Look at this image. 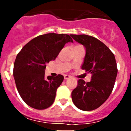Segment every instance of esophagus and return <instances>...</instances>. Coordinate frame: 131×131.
Here are the masks:
<instances>
[{
    "label": "esophagus",
    "mask_w": 131,
    "mask_h": 131,
    "mask_svg": "<svg viewBox=\"0 0 131 131\" xmlns=\"http://www.w3.org/2000/svg\"><path fill=\"white\" fill-rule=\"evenodd\" d=\"M69 78H70V76L67 75H64V79L65 80H67V79H69Z\"/></svg>",
    "instance_id": "1"
}]
</instances>
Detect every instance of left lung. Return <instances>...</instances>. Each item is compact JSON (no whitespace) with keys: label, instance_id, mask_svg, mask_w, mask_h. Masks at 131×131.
<instances>
[{"label":"left lung","instance_id":"1","mask_svg":"<svg viewBox=\"0 0 131 131\" xmlns=\"http://www.w3.org/2000/svg\"><path fill=\"white\" fill-rule=\"evenodd\" d=\"M71 37L86 49L81 69L92 73L91 81H78L71 92L75 106L83 111L97 109L106 101L112 92L117 68L114 54L105 44L86 35H71Z\"/></svg>","mask_w":131,"mask_h":131}]
</instances>
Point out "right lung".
Returning <instances> with one entry per match:
<instances>
[{
	"label": "right lung",
	"instance_id": "1",
	"mask_svg": "<svg viewBox=\"0 0 131 131\" xmlns=\"http://www.w3.org/2000/svg\"><path fill=\"white\" fill-rule=\"evenodd\" d=\"M69 42H73L69 35H42L30 40L16 56L13 71L15 83L21 98L30 107L45 110L54 102L63 76L45 79L46 64L55 60Z\"/></svg>",
	"mask_w": 131,
	"mask_h": 131
}]
</instances>
